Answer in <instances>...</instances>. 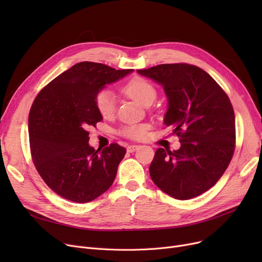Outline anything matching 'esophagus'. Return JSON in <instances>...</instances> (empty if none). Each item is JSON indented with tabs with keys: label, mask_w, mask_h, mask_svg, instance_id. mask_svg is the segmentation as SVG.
<instances>
[{
	"label": "esophagus",
	"mask_w": 262,
	"mask_h": 262,
	"mask_svg": "<svg viewBox=\"0 0 262 262\" xmlns=\"http://www.w3.org/2000/svg\"><path fill=\"white\" fill-rule=\"evenodd\" d=\"M138 148H139V145L132 144V145H128V146H127V152H128V153H134L135 150H137Z\"/></svg>",
	"instance_id": "esophagus-1"
}]
</instances>
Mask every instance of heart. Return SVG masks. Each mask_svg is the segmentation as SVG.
Here are the masks:
<instances>
[{
    "instance_id": "obj_1",
    "label": "heart",
    "mask_w": 262,
    "mask_h": 262,
    "mask_svg": "<svg viewBox=\"0 0 262 262\" xmlns=\"http://www.w3.org/2000/svg\"><path fill=\"white\" fill-rule=\"evenodd\" d=\"M129 98L138 102L144 107H148L154 103L157 96V90L152 82L141 78L135 77L130 79L123 88ZM117 100L115 93L110 89L100 90L95 95V106L103 117H110L116 110ZM148 129L147 124H130L120 129V134L130 139H141Z\"/></svg>"
}]
</instances>
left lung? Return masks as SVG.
<instances>
[{
  "label": "left lung",
  "instance_id": "left-lung-1",
  "mask_svg": "<svg viewBox=\"0 0 262 262\" xmlns=\"http://www.w3.org/2000/svg\"><path fill=\"white\" fill-rule=\"evenodd\" d=\"M163 87L164 125L180 137L174 152L158 148L149 166L154 184L177 200H190L221 178L235 150V113L227 94L201 68L159 64L137 71Z\"/></svg>",
  "mask_w": 262,
  "mask_h": 262
}]
</instances>
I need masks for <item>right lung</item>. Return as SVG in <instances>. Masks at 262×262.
Returning a JSON list of instances; mask_svg holds the SVG:
<instances>
[{"label": "right lung", "mask_w": 262, "mask_h": 262, "mask_svg": "<svg viewBox=\"0 0 262 262\" xmlns=\"http://www.w3.org/2000/svg\"><path fill=\"white\" fill-rule=\"evenodd\" d=\"M132 72L78 62L36 96L29 116L33 161L45 183L63 199L88 203L113 185L126 149L117 143L94 149L87 128L103 120L96 93Z\"/></svg>", "instance_id": "add662e5"}]
</instances>
